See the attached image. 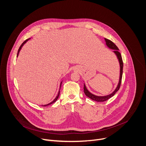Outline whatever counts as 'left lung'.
Segmentation results:
<instances>
[{"label":"left lung","mask_w":146,"mask_h":146,"mask_svg":"<svg viewBox=\"0 0 146 146\" xmlns=\"http://www.w3.org/2000/svg\"><path fill=\"white\" fill-rule=\"evenodd\" d=\"M105 41H106V44L107 46V47L111 50H113V52L115 54V55L117 56V58L118 60L119 64V81L118 83V85L117 86V87L115 88V89L114 90V91L113 92H111L110 94L108 95H105V96H97L95 95L94 94H92V93H91L87 88L85 84L84 83V94H86V95L89 98H90L91 99L96 101V102H105L107 100H108L109 99H110V98H111L112 96H113L114 95V94L118 91V90L119 89L120 86H121V79H122V70H123V62H122V57H121V55L119 52V49L118 48V47L116 46V45L112 42V41L109 39H107L106 38H105Z\"/></svg>","instance_id":"obj_1"}]
</instances>
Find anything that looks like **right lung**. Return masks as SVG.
Here are the masks:
<instances>
[{"label":"right lung","mask_w":146,"mask_h":146,"mask_svg":"<svg viewBox=\"0 0 146 146\" xmlns=\"http://www.w3.org/2000/svg\"><path fill=\"white\" fill-rule=\"evenodd\" d=\"M31 38H28V39H27V40H26L25 41H24L23 42V43L21 45V46H20V47L19 48V49H18V53H17V57H18V55H19V51H21V48H22V47H23V46L27 42V41L30 39ZM62 81L60 82V87H59V92H58V95H57V96H56V98L54 99V100L53 101H52L51 102H50V103H48V104H47V105H42L43 106H48V105H51V104H52V103H54V102H55L56 100H57V99H58V98H59V94H60V88H61V85H62Z\"/></svg>","instance_id":"add662e5"}]
</instances>
